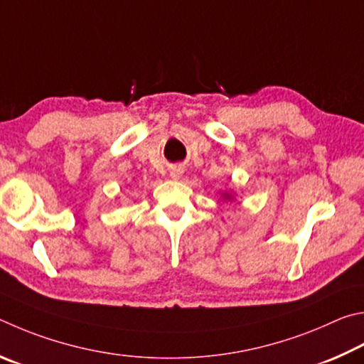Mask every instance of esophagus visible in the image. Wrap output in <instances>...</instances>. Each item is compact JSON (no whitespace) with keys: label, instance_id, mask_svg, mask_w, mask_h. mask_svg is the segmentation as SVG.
<instances>
[{"label":"esophagus","instance_id":"esophagus-1","mask_svg":"<svg viewBox=\"0 0 364 364\" xmlns=\"http://www.w3.org/2000/svg\"><path fill=\"white\" fill-rule=\"evenodd\" d=\"M182 174H183V168H182V166H174V168H172L171 172H169L171 178H174V181H177V178H181Z\"/></svg>","mask_w":364,"mask_h":364}]
</instances>
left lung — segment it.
I'll return each instance as SVG.
<instances>
[{"label": "left lung", "instance_id": "8db88e82", "mask_svg": "<svg viewBox=\"0 0 364 364\" xmlns=\"http://www.w3.org/2000/svg\"><path fill=\"white\" fill-rule=\"evenodd\" d=\"M220 198L224 201H233L235 200V195L232 192H228V190H225V192H220Z\"/></svg>", "mask_w": 364, "mask_h": 364}]
</instances>
